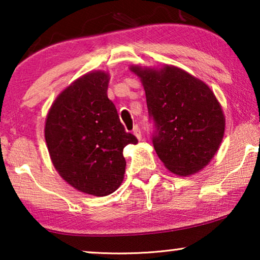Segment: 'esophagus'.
Here are the masks:
<instances>
[{
  "mask_svg": "<svg viewBox=\"0 0 260 260\" xmlns=\"http://www.w3.org/2000/svg\"><path fill=\"white\" fill-rule=\"evenodd\" d=\"M133 134L138 138V140H141V138H142V133H141V129H140V126H138V125L134 126Z\"/></svg>",
  "mask_w": 260,
  "mask_h": 260,
  "instance_id": "obj_1",
  "label": "esophagus"
}]
</instances>
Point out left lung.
<instances>
[{"mask_svg":"<svg viewBox=\"0 0 260 260\" xmlns=\"http://www.w3.org/2000/svg\"><path fill=\"white\" fill-rule=\"evenodd\" d=\"M145 91L155 122V151L169 172L190 176L214 157L225 134V115L214 92L199 78L173 65H131Z\"/></svg>","mask_w":260,"mask_h":260,"instance_id":"left-lung-1","label":"left lung"}]
</instances>
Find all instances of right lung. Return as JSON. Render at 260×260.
<instances>
[{
    "label": "right lung",
    "mask_w": 260,
    "mask_h": 260,
    "mask_svg": "<svg viewBox=\"0 0 260 260\" xmlns=\"http://www.w3.org/2000/svg\"><path fill=\"white\" fill-rule=\"evenodd\" d=\"M110 76L92 71L60 92L45 122L49 157L59 175L81 193L106 197L125 173L123 149L137 144L108 98Z\"/></svg>",
    "instance_id": "1"
}]
</instances>
